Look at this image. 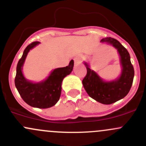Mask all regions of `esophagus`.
Here are the masks:
<instances>
[{"label":"esophagus","mask_w":146,"mask_h":146,"mask_svg":"<svg viewBox=\"0 0 146 146\" xmlns=\"http://www.w3.org/2000/svg\"><path fill=\"white\" fill-rule=\"evenodd\" d=\"M82 58L81 56H79V55H78V56H76V57L74 58L75 64H80V63L82 62Z\"/></svg>","instance_id":"obj_1"}]
</instances>
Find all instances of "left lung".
<instances>
[{"label":"left lung","mask_w":146,"mask_h":146,"mask_svg":"<svg viewBox=\"0 0 146 146\" xmlns=\"http://www.w3.org/2000/svg\"><path fill=\"white\" fill-rule=\"evenodd\" d=\"M102 42L113 45L120 56L122 73L117 80L110 82L103 80L97 73L91 70L85 62L87 75L82 80V85L89 96L103 104H111L123 99L131 89L134 76V70L127 49L119 41L110 37L103 38Z\"/></svg>","instance_id":"8db88e82"}]
</instances>
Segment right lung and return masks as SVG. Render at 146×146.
<instances>
[{"label":"right lung","mask_w":146,"mask_h":146,"mask_svg":"<svg viewBox=\"0 0 146 146\" xmlns=\"http://www.w3.org/2000/svg\"><path fill=\"white\" fill-rule=\"evenodd\" d=\"M39 43L38 41L33 42L24 50L17 66L15 84L21 97L27 104L34 108H48L54 106L59 100L63 79L71 73L74 61L71 60L67 66L53 70L49 77L42 82L34 83L27 80L21 70L29 50Z\"/></svg>","instance_id":"1"}]
</instances>
